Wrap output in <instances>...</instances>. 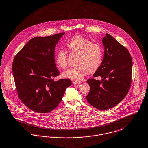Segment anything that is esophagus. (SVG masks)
<instances>
[{"mask_svg":"<svg viewBox=\"0 0 148 148\" xmlns=\"http://www.w3.org/2000/svg\"><path fill=\"white\" fill-rule=\"evenodd\" d=\"M73 83V84H74V85H77V84H81V83H80V82H72Z\"/></svg>","mask_w":148,"mask_h":148,"instance_id":"esophagus-1","label":"esophagus"}]
</instances>
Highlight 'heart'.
<instances>
[{
  "mask_svg": "<svg viewBox=\"0 0 148 148\" xmlns=\"http://www.w3.org/2000/svg\"><path fill=\"white\" fill-rule=\"evenodd\" d=\"M73 53H79L77 60L78 66L64 71L62 76L75 82H80L88 72L96 71L100 66L103 58L102 48L98 43H92L89 39L76 36L66 44ZM56 63L62 69L67 66V55L63 49H59L56 56Z\"/></svg>",
  "mask_w": 148,
  "mask_h": 148,
  "instance_id": "obj_1",
  "label": "heart"
}]
</instances>
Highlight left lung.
Instances as JSON below:
<instances>
[{
	"label": "left lung",
	"mask_w": 148,
	"mask_h": 148,
	"mask_svg": "<svg viewBox=\"0 0 148 148\" xmlns=\"http://www.w3.org/2000/svg\"><path fill=\"white\" fill-rule=\"evenodd\" d=\"M104 56L94 77L101 81L87 80L90 90L86 99L99 110H106L117 105L124 99L130 88L132 59L126 48L114 37L106 34L102 38Z\"/></svg>",
	"instance_id": "left-lung-1"
}]
</instances>
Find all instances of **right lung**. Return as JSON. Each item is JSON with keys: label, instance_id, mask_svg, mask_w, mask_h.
<instances>
[{"label": "right lung", "instance_id": "add662e5", "mask_svg": "<svg viewBox=\"0 0 148 148\" xmlns=\"http://www.w3.org/2000/svg\"><path fill=\"white\" fill-rule=\"evenodd\" d=\"M64 34L34 37L14 57L12 69L18 97L36 112L52 111L71 85L69 79H53L59 74L54 60L55 47Z\"/></svg>", "mask_w": 148, "mask_h": 148}]
</instances>
